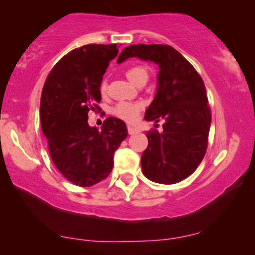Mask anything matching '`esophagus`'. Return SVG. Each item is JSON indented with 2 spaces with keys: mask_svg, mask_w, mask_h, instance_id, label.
Here are the masks:
<instances>
[{
  "mask_svg": "<svg viewBox=\"0 0 255 255\" xmlns=\"http://www.w3.org/2000/svg\"><path fill=\"white\" fill-rule=\"evenodd\" d=\"M128 134H135V133H138V132H139V128H134V127H131V125H128Z\"/></svg>",
  "mask_w": 255,
  "mask_h": 255,
  "instance_id": "1",
  "label": "esophagus"
}]
</instances>
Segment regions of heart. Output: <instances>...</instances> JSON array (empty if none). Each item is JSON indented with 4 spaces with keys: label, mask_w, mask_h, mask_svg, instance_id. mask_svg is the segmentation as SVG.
<instances>
[{
    "label": "heart",
    "mask_w": 255,
    "mask_h": 255,
    "mask_svg": "<svg viewBox=\"0 0 255 255\" xmlns=\"http://www.w3.org/2000/svg\"><path fill=\"white\" fill-rule=\"evenodd\" d=\"M127 76L133 85L137 86L139 83L147 82L149 73L146 66L134 65L128 69ZM100 90L102 95L107 94L108 81L106 79L102 80V82H101ZM142 108H144V106L140 102H121L114 108L113 113L115 116L121 118V120L128 122V123H134L139 118V115H140Z\"/></svg>",
    "instance_id": "obj_1"
}]
</instances>
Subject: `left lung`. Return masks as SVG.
Masks as SVG:
<instances>
[{
	"mask_svg": "<svg viewBox=\"0 0 255 255\" xmlns=\"http://www.w3.org/2000/svg\"><path fill=\"white\" fill-rule=\"evenodd\" d=\"M132 57L159 66L158 90L144 118L165 121L162 132H146L148 146L141 154L142 173L153 182L177 183L196 170L207 152L211 110L204 82L169 45H131L122 51L117 62Z\"/></svg>",
	"mask_w": 255,
	"mask_h": 255,
	"instance_id": "obj_1",
	"label": "left lung"
}]
</instances>
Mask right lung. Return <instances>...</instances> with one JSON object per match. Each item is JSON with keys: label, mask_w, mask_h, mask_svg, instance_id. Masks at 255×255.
<instances>
[{"label": "right lung", "mask_w": 255, "mask_h": 255, "mask_svg": "<svg viewBox=\"0 0 255 255\" xmlns=\"http://www.w3.org/2000/svg\"><path fill=\"white\" fill-rule=\"evenodd\" d=\"M116 44H89L59 60L45 81L40 100L41 131L59 172L69 182L90 187L108 177L114 153L127 138V125L108 117L102 131L88 125V113L100 110V85Z\"/></svg>", "instance_id": "right-lung-1"}]
</instances>
